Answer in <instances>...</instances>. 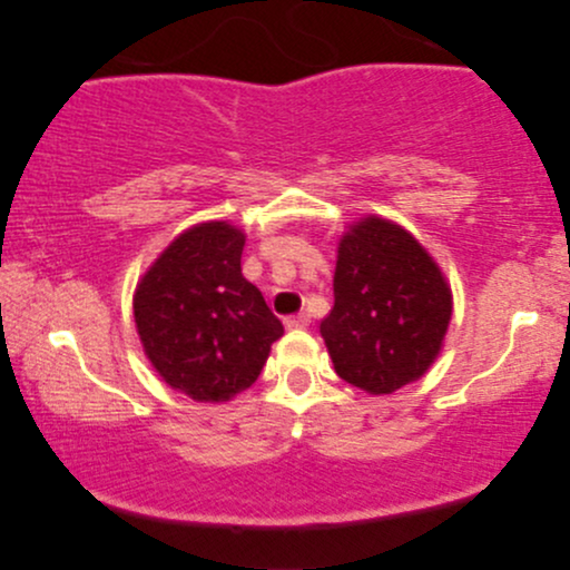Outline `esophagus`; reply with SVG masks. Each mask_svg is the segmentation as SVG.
Returning a JSON list of instances; mask_svg holds the SVG:
<instances>
[{"instance_id": "1", "label": "esophagus", "mask_w": 570, "mask_h": 570, "mask_svg": "<svg viewBox=\"0 0 570 570\" xmlns=\"http://www.w3.org/2000/svg\"><path fill=\"white\" fill-rule=\"evenodd\" d=\"M307 323H311V315L297 313V315H291V318H285V328L287 331H297V328H305Z\"/></svg>"}]
</instances>
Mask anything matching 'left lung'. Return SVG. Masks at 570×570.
<instances>
[{"label": "left lung", "instance_id": "1", "mask_svg": "<svg viewBox=\"0 0 570 570\" xmlns=\"http://www.w3.org/2000/svg\"><path fill=\"white\" fill-rule=\"evenodd\" d=\"M333 311L321 323L335 373L368 394L412 384L440 356L452 318L442 269L399 224L366 217L343 235Z\"/></svg>", "mask_w": 570, "mask_h": 570}]
</instances>
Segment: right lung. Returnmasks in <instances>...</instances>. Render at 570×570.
Returning a JSON list of instances; mask_svg holds the SVG:
<instances>
[{"label":"right lung","mask_w":570,"mask_h":570,"mask_svg":"<svg viewBox=\"0 0 570 570\" xmlns=\"http://www.w3.org/2000/svg\"><path fill=\"white\" fill-rule=\"evenodd\" d=\"M245 232L204 222L176 237L134 295L144 351L171 389L229 401L255 384L283 335L263 293L242 275Z\"/></svg>","instance_id":"add662e5"}]
</instances>
